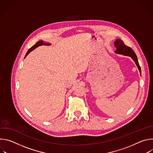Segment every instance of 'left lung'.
Returning <instances> with one entry per match:
<instances>
[{
  "mask_svg": "<svg viewBox=\"0 0 153 153\" xmlns=\"http://www.w3.org/2000/svg\"><path fill=\"white\" fill-rule=\"evenodd\" d=\"M114 44L115 47L116 48V50L114 51V53H116V54H122L126 56H129L131 57L132 59L134 61L135 63L136 64L137 67L140 71V74H141V69L140 67L139 66L138 59L136 56V54H135L133 49L125 45L124 42L120 39H117L115 40Z\"/></svg>",
  "mask_w": 153,
  "mask_h": 153,
  "instance_id": "obj_1",
  "label": "left lung"
}]
</instances>
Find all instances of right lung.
Here are the masks:
<instances>
[{"label": "right lung", "mask_w": 153, "mask_h": 153, "mask_svg": "<svg viewBox=\"0 0 153 153\" xmlns=\"http://www.w3.org/2000/svg\"><path fill=\"white\" fill-rule=\"evenodd\" d=\"M40 45H47V46H50V45H51V43H48H48H47V42H43V40H40V41L37 42L34 45H33L31 48H30L28 50V51H27V54H26V55H25V58L27 56V55H28L30 52H31L33 50H34L36 49L37 47H39V46H40Z\"/></svg>", "instance_id": "obj_1"}]
</instances>
